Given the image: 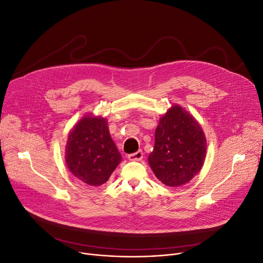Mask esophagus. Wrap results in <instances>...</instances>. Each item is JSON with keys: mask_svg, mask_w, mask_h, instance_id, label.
<instances>
[{"mask_svg": "<svg viewBox=\"0 0 263 263\" xmlns=\"http://www.w3.org/2000/svg\"><path fill=\"white\" fill-rule=\"evenodd\" d=\"M128 159L130 161H141L143 159V151L139 150V151H136V153H134V154L128 155Z\"/></svg>", "mask_w": 263, "mask_h": 263, "instance_id": "obj_1", "label": "esophagus"}]
</instances>
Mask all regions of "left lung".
<instances>
[{
	"label": "left lung",
	"instance_id": "obj_1",
	"mask_svg": "<svg viewBox=\"0 0 263 263\" xmlns=\"http://www.w3.org/2000/svg\"><path fill=\"white\" fill-rule=\"evenodd\" d=\"M155 137L148 163L163 184L181 186L200 172L206 140L200 123L189 110L173 104L160 118Z\"/></svg>",
	"mask_w": 263,
	"mask_h": 263
}]
</instances>
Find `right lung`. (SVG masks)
I'll list each match as a JSON object with an SVG mask.
<instances>
[{
  "label": "right lung",
  "mask_w": 263,
  "mask_h": 263,
  "mask_svg": "<svg viewBox=\"0 0 263 263\" xmlns=\"http://www.w3.org/2000/svg\"><path fill=\"white\" fill-rule=\"evenodd\" d=\"M65 160L70 173L83 183H105L121 162L106 118L92 114L82 117L68 134Z\"/></svg>",
  "instance_id": "add662e5"
}]
</instances>
